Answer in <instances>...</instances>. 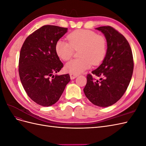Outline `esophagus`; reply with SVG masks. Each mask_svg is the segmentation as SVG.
Wrapping results in <instances>:
<instances>
[{
	"label": "esophagus",
	"instance_id": "obj_1",
	"mask_svg": "<svg viewBox=\"0 0 146 146\" xmlns=\"http://www.w3.org/2000/svg\"><path fill=\"white\" fill-rule=\"evenodd\" d=\"M77 77H78V75L77 74H70V79H74L76 78Z\"/></svg>",
	"mask_w": 146,
	"mask_h": 146
}]
</instances>
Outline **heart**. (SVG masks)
Listing matches in <instances>:
<instances>
[{"mask_svg":"<svg viewBox=\"0 0 146 146\" xmlns=\"http://www.w3.org/2000/svg\"><path fill=\"white\" fill-rule=\"evenodd\" d=\"M68 42L60 39L55 44L57 55L64 61L72 58L74 50H78L80 58L74 59L66 64L68 72L78 74L90 69L92 64L98 65L107 53V40L102 35L89 30H78L68 35Z\"/></svg>","mask_w":146,"mask_h":146,"instance_id":"heart-1","label":"heart"}]
</instances>
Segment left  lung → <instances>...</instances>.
I'll return each instance as SVG.
<instances>
[{"mask_svg": "<svg viewBox=\"0 0 146 146\" xmlns=\"http://www.w3.org/2000/svg\"><path fill=\"white\" fill-rule=\"evenodd\" d=\"M96 29L107 39V54L102 63L92 71L100 80L88 74L83 91L92 104L107 107L117 102L129 86L133 71V54L129 42L116 29L111 26Z\"/></svg>", "mask_w": 146, "mask_h": 146, "instance_id": "1", "label": "left lung"}]
</instances>
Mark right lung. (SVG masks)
I'll return each instance as SVG.
<instances>
[{
	"instance_id": "add662e5",
	"label": "right lung",
	"mask_w": 146,
	"mask_h": 146,
	"mask_svg": "<svg viewBox=\"0 0 146 146\" xmlns=\"http://www.w3.org/2000/svg\"><path fill=\"white\" fill-rule=\"evenodd\" d=\"M67 31L68 28L44 25L30 34L21 47L19 74L22 85L29 98L43 107L55 104L70 80L69 74L54 75L63 67L55 44Z\"/></svg>"
}]
</instances>
